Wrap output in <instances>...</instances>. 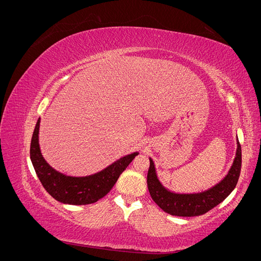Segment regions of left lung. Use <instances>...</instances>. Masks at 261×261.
Wrapping results in <instances>:
<instances>
[{
    "instance_id": "obj_1",
    "label": "left lung",
    "mask_w": 261,
    "mask_h": 261,
    "mask_svg": "<svg viewBox=\"0 0 261 261\" xmlns=\"http://www.w3.org/2000/svg\"><path fill=\"white\" fill-rule=\"evenodd\" d=\"M150 160L147 175L149 193L153 201L163 211L177 217L201 216L222 202L232 193L239 181L242 167V147L238 140V150L227 175L219 184L198 194H175L164 188L156 177L154 163Z\"/></svg>"
}]
</instances>
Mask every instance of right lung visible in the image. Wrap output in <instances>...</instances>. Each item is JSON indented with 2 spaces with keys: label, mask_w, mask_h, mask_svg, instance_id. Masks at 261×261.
I'll return each mask as SVG.
<instances>
[{
  "label": "right lung",
  "mask_w": 261,
  "mask_h": 261,
  "mask_svg": "<svg viewBox=\"0 0 261 261\" xmlns=\"http://www.w3.org/2000/svg\"><path fill=\"white\" fill-rule=\"evenodd\" d=\"M39 118L30 144V159L42 186L54 199L68 204L93 203L111 191L123 171L138 152L125 155L97 174L85 177L66 176L45 162L39 148Z\"/></svg>",
  "instance_id": "1"
}]
</instances>
